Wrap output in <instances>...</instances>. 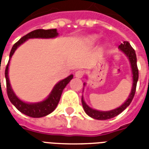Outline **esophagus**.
I'll list each match as a JSON object with an SVG mask.
<instances>
[{
    "mask_svg": "<svg viewBox=\"0 0 149 149\" xmlns=\"http://www.w3.org/2000/svg\"><path fill=\"white\" fill-rule=\"evenodd\" d=\"M83 75V70H77L75 72V77L76 78H79V79H81Z\"/></svg>",
    "mask_w": 149,
    "mask_h": 149,
    "instance_id": "34e87169",
    "label": "esophagus"
}]
</instances>
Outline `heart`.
<instances>
[{"label": "heart", "mask_w": 149, "mask_h": 149, "mask_svg": "<svg viewBox=\"0 0 149 149\" xmlns=\"http://www.w3.org/2000/svg\"><path fill=\"white\" fill-rule=\"evenodd\" d=\"M98 40V36L95 34H92V35H90L88 37H86V43L88 46H93L95 44V42Z\"/></svg>", "instance_id": "1"}]
</instances>
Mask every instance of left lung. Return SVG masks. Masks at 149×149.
Returning a JSON list of instances; mask_svg holds the SVG:
<instances>
[{"mask_svg": "<svg viewBox=\"0 0 149 149\" xmlns=\"http://www.w3.org/2000/svg\"><path fill=\"white\" fill-rule=\"evenodd\" d=\"M119 49L126 55L127 59L129 60V63H130L132 74V90H131V92L129 94V96L127 97L126 101L122 105H120V107H118L115 108L113 110L110 111H99L91 108V107L88 106L85 103L83 96H82V104H83V109L85 111V112L90 117H91L93 119H95V120H106L118 116L119 114L121 113L123 110H125L127 107L130 105L131 102H132V100L134 95H135L136 88V83L137 81H138V78H139V72H138V68H137L136 52H135L133 48L131 46L128 42H123V43H121L119 46ZM83 85H84V86H86V83H83Z\"/></svg>", "mask_w": 149, "mask_h": 149, "instance_id": "1", "label": "left lung"}]
</instances>
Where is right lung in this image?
Here are the masks:
<instances>
[{"label":"right lung","mask_w":149,"mask_h":149,"mask_svg":"<svg viewBox=\"0 0 149 149\" xmlns=\"http://www.w3.org/2000/svg\"><path fill=\"white\" fill-rule=\"evenodd\" d=\"M58 36V33L57 31V29H36L32 32L29 33L26 36L22 37L17 42H16L12 47V49L9 54V63L6 66L5 72L7 95H8L10 102L15 106L16 108L19 111H21L22 113L25 114L28 116L33 117V118H40V117L46 116L55 110V108L59 103L63 89L70 83V81L73 79V74H70L67 78L61 80L58 83H56L54 86L53 87L51 92L44 100L41 101V102H38V103H26V102H24L23 100H20L18 97L16 95L13 90L12 89V86L10 85L9 79V63H10V59H11L12 56L13 55L16 49L29 39L54 38Z\"/></svg>","instance_id":"add662e5"}]
</instances>
